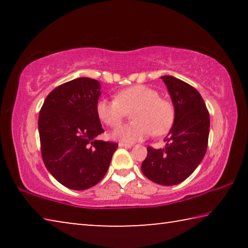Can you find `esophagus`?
<instances>
[{"label": "esophagus", "mask_w": 248, "mask_h": 248, "mask_svg": "<svg viewBox=\"0 0 248 248\" xmlns=\"http://www.w3.org/2000/svg\"><path fill=\"white\" fill-rule=\"evenodd\" d=\"M119 146H120V148H125V149H129V148H132V144H129V143H124V142H119Z\"/></svg>", "instance_id": "1"}]
</instances>
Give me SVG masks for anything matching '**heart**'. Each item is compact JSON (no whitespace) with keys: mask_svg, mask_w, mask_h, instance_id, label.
<instances>
[{"mask_svg":"<svg viewBox=\"0 0 248 248\" xmlns=\"http://www.w3.org/2000/svg\"><path fill=\"white\" fill-rule=\"evenodd\" d=\"M132 123L119 125L111 137L121 142L140 141L153 132L163 136L170 131L175 120V109L170 100L159 97L156 90L145 85H133L116 94L115 99L100 98L96 103V115L108 127H117L131 111Z\"/></svg>","mask_w":248,"mask_h":248,"instance_id":"b5f03b06","label":"heart"}]
</instances>
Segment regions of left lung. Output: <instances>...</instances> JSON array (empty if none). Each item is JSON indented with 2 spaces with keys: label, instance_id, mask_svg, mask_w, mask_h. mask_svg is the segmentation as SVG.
<instances>
[{
  "label": "left lung",
  "instance_id": "obj_1",
  "mask_svg": "<svg viewBox=\"0 0 248 248\" xmlns=\"http://www.w3.org/2000/svg\"><path fill=\"white\" fill-rule=\"evenodd\" d=\"M175 109L164 149L149 146L141 170L152 182L173 186L184 182L202 161L208 148L210 117L199 92L177 78L161 77Z\"/></svg>",
  "mask_w": 248,
  "mask_h": 248
}]
</instances>
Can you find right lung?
<instances>
[{"label": "right lung", "mask_w": 248, "mask_h": 248, "mask_svg": "<svg viewBox=\"0 0 248 248\" xmlns=\"http://www.w3.org/2000/svg\"><path fill=\"white\" fill-rule=\"evenodd\" d=\"M99 96L97 79L78 78L56 87L40 109L41 156L49 173L70 189L98 184L118 146L96 139L104 132L96 115Z\"/></svg>", "instance_id": "obj_1"}]
</instances>
